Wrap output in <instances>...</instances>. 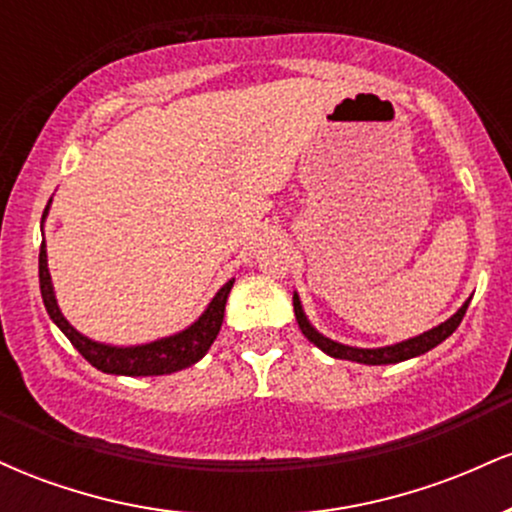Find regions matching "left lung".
Segmentation results:
<instances>
[{"instance_id": "obj_1", "label": "left lung", "mask_w": 512, "mask_h": 512, "mask_svg": "<svg viewBox=\"0 0 512 512\" xmlns=\"http://www.w3.org/2000/svg\"><path fill=\"white\" fill-rule=\"evenodd\" d=\"M469 301H472V298H469ZM469 301H464L462 308L457 310L450 320L440 322V325L433 327V330L419 334V337H414V339H407V342H399L392 346H380V349H356V346H344L339 342H332V339L322 337V334L317 332L313 325H310L308 317H305L301 301H298L296 293H293V310H296V320H298V327H301V332L317 346V349L325 351V354H330L332 358H344V361L366 363V366H387V363H399V361H407V358L426 354V351H431L433 346L445 342V339H448L450 334L460 327L462 317H464V313H467Z\"/></svg>"}]
</instances>
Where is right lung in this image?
<instances>
[{"mask_svg":"<svg viewBox=\"0 0 512 512\" xmlns=\"http://www.w3.org/2000/svg\"><path fill=\"white\" fill-rule=\"evenodd\" d=\"M45 214H48V209H45ZM38 272H40V293H43L45 310H48L52 322L60 327L64 337L74 344V349L79 351V354L84 356L93 368L103 370V373H113V375H168V373H175V370H182L192 366V363H197L199 358L207 354L209 346L214 344L216 334L221 330L226 298L233 289V279H231L228 284L221 286V291L216 293L214 301L209 303V308L204 310L202 317H199L195 325H190L187 330L173 334V337L156 339V342L142 344V346H110V344H98L93 342V339L84 337V334L76 332L74 327L64 320L60 308H57L55 291H52L45 240L43 245H40Z\"/></svg>","mask_w":512,"mask_h":512,"instance_id":"obj_1","label":"right lung"}]
</instances>
